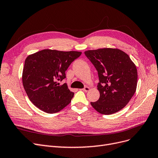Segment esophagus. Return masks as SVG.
I'll return each mask as SVG.
<instances>
[{"label": "esophagus", "instance_id": "esophagus-1", "mask_svg": "<svg viewBox=\"0 0 158 158\" xmlns=\"http://www.w3.org/2000/svg\"><path fill=\"white\" fill-rule=\"evenodd\" d=\"M89 89H90L89 87L86 86V87H85L84 88V89H81V90L84 91H85V92H87V91H89Z\"/></svg>", "mask_w": 158, "mask_h": 158}]
</instances>
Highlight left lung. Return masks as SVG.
Segmentation results:
<instances>
[{"instance_id":"obj_1","label":"left lung","mask_w":158,"mask_h":158,"mask_svg":"<svg viewBox=\"0 0 158 158\" xmlns=\"http://www.w3.org/2000/svg\"><path fill=\"white\" fill-rule=\"evenodd\" d=\"M98 74L100 98L91 102L103 115L115 113L127 106L135 93L137 71L129 56L118 48H103L85 51Z\"/></svg>"}]
</instances>
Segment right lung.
I'll use <instances>...</instances> for the list:
<instances>
[{"label":"right lung","mask_w":158,"mask_h":158,"mask_svg":"<svg viewBox=\"0 0 158 158\" xmlns=\"http://www.w3.org/2000/svg\"><path fill=\"white\" fill-rule=\"evenodd\" d=\"M78 51H60L44 49L29 55L25 60L22 80L30 100L37 108L47 113L64 109L71 102L74 93L66 83L65 71L81 55Z\"/></svg>","instance_id":"1"}]
</instances>
